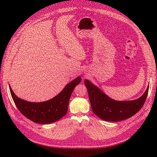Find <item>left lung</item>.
<instances>
[{
	"instance_id": "left-lung-1",
	"label": "left lung",
	"mask_w": 157,
	"mask_h": 157,
	"mask_svg": "<svg viewBox=\"0 0 157 157\" xmlns=\"http://www.w3.org/2000/svg\"><path fill=\"white\" fill-rule=\"evenodd\" d=\"M84 84L94 113L101 119L110 122L123 121L134 115L143 107L149 91L148 86L140 98L121 101L108 97L88 80H84Z\"/></svg>"
}]
</instances>
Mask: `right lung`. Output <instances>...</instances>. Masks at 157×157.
<instances>
[{"instance_id": "1", "label": "right lung", "mask_w": 157, "mask_h": 157, "mask_svg": "<svg viewBox=\"0 0 157 157\" xmlns=\"http://www.w3.org/2000/svg\"><path fill=\"white\" fill-rule=\"evenodd\" d=\"M81 82L80 77L65 86L54 98L44 102H29L19 98L9 85L13 100L18 110L23 115L38 124H50L58 121L66 115L70 97L74 88Z\"/></svg>"}]
</instances>
